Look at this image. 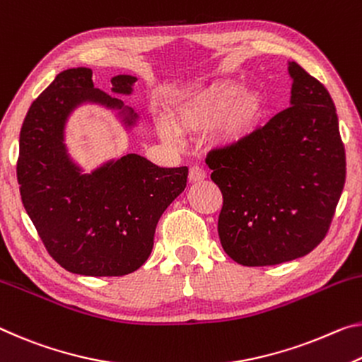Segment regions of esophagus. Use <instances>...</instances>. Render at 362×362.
<instances>
[{
    "label": "esophagus",
    "mask_w": 362,
    "mask_h": 362,
    "mask_svg": "<svg viewBox=\"0 0 362 362\" xmlns=\"http://www.w3.org/2000/svg\"><path fill=\"white\" fill-rule=\"evenodd\" d=\"M206 177V172L203 168H199V165H193L190 168V172H188V179L190 182H202Z\"/></svg>",
    "instance_id": "1"
}]
</instances>
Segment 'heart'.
Listing matches in <instances>:
<instances>
[{"instance_id": "obj_1", "label": "heart", "mask_w": 362, "mask_h": 362, "mask_svg": "<svg viewBox=\"0 0 362 362\" xmlns=\"http://www.w3.org/2000/svg\"><path fill=\"white\" fill-rule=\"evenodd\" d=\"M266 109L264 96L256 90H242L235 82H219L202 93L180 101L169 119L159 117L156 129L168 140H179V130L198 132L219 124V139L235 145L253 134Z\"/></svg>"}]
</instances>
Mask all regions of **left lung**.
Wrapping results in <instances>:
<instances>
[{"label":"left lung","mask_w":362,"mask_h":362,"mask_svg":"<svg viewBox=\"0 0 362 362\" xmlns=\"http://www.w3.org/2000/svg\"><path fill=\"white\" fill-rule=\"evenodd\" d=\"M288 72L291 106L206 158L222 193V248L242 266H274L311 253L329 232L345 185L334 101L296 62Z\"/></svg>","instance_id":"1"}]
</instances>
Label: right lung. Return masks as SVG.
<instances>
[{
  "instance_id": "obj_1",
  "label": "right lung",
  "mask_w": 362,
  "mask_h": 362,
  "mask_svg": "<svg viewBox=\"0 0 362 362\" xmlns=\"http://www.w3.org/2000/svg\"><path fill=\"white\" fill-rule=\"evenodd\" d=\"M91 77L90 69H67L32 103L21 129L17 182L38 237L61 267L120 277L151 255L158 222L185 190L188 168H159L127 154L91 175H80L62 145L67 114L85 100L124 106L95 88ZM135 80L114 77L112 91L129 95Z\"/></svg>"
}]
</instances>
